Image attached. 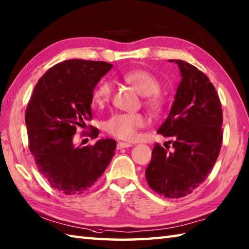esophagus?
<instances>
[{
    "mask_svg": "<svg viewBox=\"0 0 249 249\" xmlns=\"http://www.w3.org/2000/svg\"><path fill=\"white\" fill-rule=\"evenodd\" d=\"M131 146H132V144H131V143H126V142H119L118 144H117V148H118V149L131 147Z\"/></svg>",
    "mask_w": 249,
    "mask_h": 249,
    "instance_id": "34e87169",
    "label": "esophagus"
}]
</instances>
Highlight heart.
Returning <instances> with one entry per match:
<instances>
[{
    "label": "heart",
    "mask_w": 249,
    "mask_h": 249,
    "mask_svg": "<svg viewBox=\"0 0 249 249\" xmlns=\"http://www.w3.org/2000/svg\"><path fill=\"white\" fill-rule=\"evenodd\" d=\"M124 81L133 87L141 95L146 96L145 103L154 111L161 108L162 101L158 92L160 91V82L152 72L143 69L131 70L124 73ZM112 87L109 82L103 81L92 93L93 102L97 106H104L110 100ZM146 124V118L139 112H119L112 115L104 124V129L108 134L121 140L131 141L137 137L138 130Z\"/></svg>",
    "instance_id": "heart-1"
}]
</instances>
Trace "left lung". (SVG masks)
Wrapping results in <instances>:
<instances>
[{"mask_svg": "<svg viewBox=\"0 0 249 249\" xmlns=\"http://www.w3.org/2000/svg\"><path fill=\"white\" fill-rule=\"evenodd\" d=\"M169 62L178 64L182 79L157 132L171 141L165 147L155 144L145 177L157 194L180 198L191 194L212 171L221 149L223 116L218 93L204 72L184 60Z\"/></svg>", "mask_w": 249, "mask_h": 249, "instance_id": "obj_1", "label": "left lung"}]
</instances>
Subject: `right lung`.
<instances>
[{"label": "right lung", "mask_w": 249, "mask_h": 249, "mask_svg": "<svg viewBox=\"0 0 249 249\" xmlns=\"http://www.w3.org/2000/svg\"><path fill=\"white\" fill-rule=\"evenodd\" d=\"M112 65L69 59L50 68L37 81L26 109L29 148L42 176L65 195L88 191L109 165L116 149L112 139L74 146L73 135L92 119V93ZM89 135L97 138L93 128Z\"/></svg>", "instance_id": "add662e5"}]
</instances>
